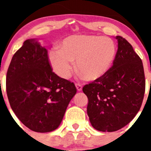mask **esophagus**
<instances>
[{"label": "esophagus", "mask_w": 151, "mask_h": 151, "mask_svg": "<svg viewBox=\"0 0 151 151\" xmlns=\"http://www.w3.org/2000/svg\"><path fill=\"white\" fill-rule=\"evenodd\" d=\"M76 88H77V90L78 91H81L83 90V86L79 84V83H76Z\"/></svg>", "instance_id": "34e87169"}]
</instances>
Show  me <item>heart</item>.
<instances>
[{"label": "heart", "mask_w": 151, "mask_h": 151, "mask_svg": "<svg viewBox=\"0 0 151 151\" xmlns=\"http://www.w3.org/2000/svg\"><path fill=\"white\" fill-rule=\"evenodd\" d=\"M116 54V46L108 37L89 34L72 35L65 38L57 51L49 53L48 61L55 73L68 79L75 60V69L90 81L99 80L107 72Z\"/></svg>", "instance_id": "b5f03b06"}]
</instances>
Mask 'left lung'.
Listing matches in <instances>:
<instances>
[{"mask_svg":"<svg viewBox=\"0 0 151 151\" xmlns=\"http://www.w3.org/2000/svg\"><path fill=\"white\" fill-rule=\"evenodd\" d=\"M115 38L118 51L112 66L83 88L90 122L100 132H115L130 123L140 109L145 90L140 58L124 38Z\"/></svg>","mask_w":151,"mask_h":151,"instance_id":"8db88e82","label":"left lung"}]
</instances>
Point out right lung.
Here are the masks:
<instances>
[{"label":"right lung","mask_w":151,"mask_h":151,"mask_svg":"<svg viewBox=\"0 0 151 151\" xmlns=\"http://www.w3.org/2000/svg\"><path fill=\"white\" fill-rule=\"evenodd\" d=\"M12 110L33 132L55 130L77 93L75 85L52 71L47 51L36 39L25 41L12 57L6 74Z\"/></svg>","instance_id":"obj_1"}]
</instances>
